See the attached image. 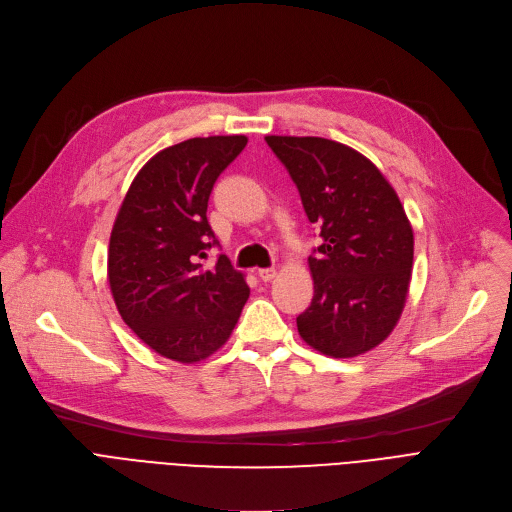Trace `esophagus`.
<instances>
[{"label":"esophagus","instance_id":"34e87169","mask_svg":"<svg viewBox=\"0 0 512 512\" xmlns=\"http://www.w3.org/2000/svg\"><path fill=\"white\" fill-rule=\"evenodd\" d=\"M257 276H259L263 282H272V280L278 276V272L274 270V267H263V270H257Z\"/></svg>","mask_w":512,"mask_h":512}]
</instances>
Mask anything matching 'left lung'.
Returning a JSON list of instances; mask_svg holds the SVG:
<instances>
[{
	"instance_id": "obj_1",
	"label": "left lung",
	"mask_w": 512,
	"mask_h": 512,
	"mask_svg": "<svg viewBox=\"0 0 512 512\" xmlns=\"http://www.w3.org/2000/svg\"><path fill=\"white\" fill-rule=\"evenodd\" d=\"M321 228L309 257L311 307L297 317L305 344L334 359L382 344L405 309L413 226L380 168L357 149L321 137H265Z\"/></svg>"
}]
</instances>
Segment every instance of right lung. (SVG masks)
Masks as SVG:
<instances>
[{"instance_id": "1", "label": "right lung", "mask_w": 512, "mask_h": 512, "mask_svg": "<svg viewBox=\"0 0 512 512\" xmlns=\"http://www.w3.org/2000/svg\"><path fill=\"white\" fill-rule=\"evenodd\" d=\"M245 134L197 137L155 153L130 182L107 249V282L124 324L153 353L199 363L228 342L249 299L245 274L215 245L207 201Z\"/></svg>"}]
</instances>
